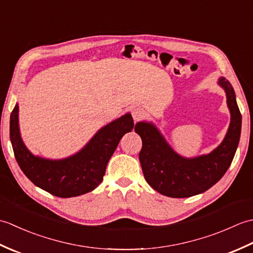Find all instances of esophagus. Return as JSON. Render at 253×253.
Wrapping results in <instances>:
<instances>
[{
	"label": "esophagus",
	"instance_id": "1",
	"mask_svg": "<svg viewBox=\"0 0 253 253\" xmlns=\"http://www.w3.org/2000/svg\"><path fill=\"white\" fill-rule=\"evenodd\" d=\"M131 114L135 122H138L146 116V112H144L142 109H140V107H133L131 111Z\"/></svg>",
	"mask_w": 253,
	"mask_h": 253
}]
</instances>
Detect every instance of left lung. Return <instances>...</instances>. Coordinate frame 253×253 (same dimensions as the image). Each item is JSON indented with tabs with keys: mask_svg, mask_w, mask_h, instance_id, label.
I'll list each match as a JSON object with an SVG mask.
<instances>
[{
	"mask_svg": "<svg viewBox=\"0 0 253 253\" xmlns=\"http://www.w3.org/2000/svg\"><path fill=\"white\" fill-rule=\"evenodd\" d=\"M218 84L226 92L230 125L223 142L211 153L191 159L182 158L171 149L153 124H136L135 131L142 139L139 161L144 178L162 195L188 198L202 193L215 185L232 164L239 143L241 114L230 83L222 77Z\"/></svg>",
	"mask_w": 253,
	"mask_h": 253,
	"instance_id": "obj_1",
	"label": "left lung"
}]
</instances>
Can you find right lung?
Masks as SVG:
<instances>
[{
  "instance_id": "add662e5",
  "label": "right lung",
  "mask_w": 253,
  "mask_h": 253,
  "mask_svg": "<svg viewBox=\"0 0 253 253\" xmlns=\"http://www.w3.org/2000/svg\"><path fill=\"white\" fill-rule=\"evenodd\" d=\"M132 116L127 113L102 127L76 154L63 160L35 157L21 140L18 104L10 114L9 137L20 169L34 184L60 198L77 197L92 191L103 180L107 162L126 132L133 129Z\"/></svg>"
}]
</instances>
